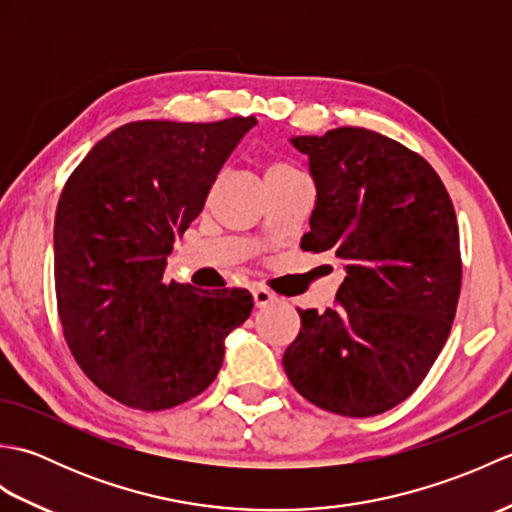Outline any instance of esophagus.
<instances>
[{
    "mask_svg": "<svg viewBox=\"0 0 512 512\" xmlns=\"http://www.w3.org/2000/svg\"><path fill=\"white\" fill-rule=\"evenodd\" d=\"M253 301H255V308H266V306H273V303L277 301V295H275V292L266 290L264 286H255L253 288Z\"/></svg>",
    "mask_w": 512,
    "mask_h": 512,
    "instance_id": "1",
    "label": "esophagus"
}]
</instances>
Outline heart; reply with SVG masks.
Instances as JSON below:
<instances>
[{"label":"heart","mask_w":512,"mask_h":512,"mask_svg":"<svg viewBox=\"0 0 512 512\" xmlns=\"http://www.w3.org/2000/svg\"><path fill=\"white\" fill-rule=\"evenodd\" d=\"M286 173H297L295 169H290L288 165H281V162H275V165H270L264 173V178H273V176H286Z\"/></svg>","instance_id":"obj_1"}]
</instances>
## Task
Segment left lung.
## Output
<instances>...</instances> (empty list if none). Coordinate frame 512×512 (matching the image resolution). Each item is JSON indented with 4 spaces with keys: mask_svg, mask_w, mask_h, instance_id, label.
<instances>
[{
    "mask_svg": "<svg viewBox=\"0 0 512 512\" xmlns=\"http://www.w3.org/2000/svg\"><path fill=\"white\" fill-rule=\"evenodd\" d=\"M290 145L317 189L301 248L332 253L345 279L334 308L299 310L281 363L312 405L376 416L416 391L451 332L462 284L453 204L427 160L369 129Z\"/></svg>",
    "mask_w": 512,
    "mask_h": 512,
    "instance_id": "1",
    "label": "left lung"
}]
</instances>
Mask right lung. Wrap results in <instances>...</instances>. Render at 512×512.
I'll list each match as a JSON object with an SVG mask.
<instances>
[{
	"instance_id": "add662e5",
	"label": "right lung",
	"mask_w": 512,
	"mask_h": 512,
	"mask_svg": "<svg viewBox=\"0 0 512 512\" xmlns=\"http://www.w3.org/2000/svg\"><path fill=\"white\" fill-rule=\"evenodd\" d=\"M255 116L220 123L134 121L72 171L54 217V284L65 341L107 396L160 411L209 387L224 341L253 312L248 290L167 284L176 237Z\"/></svg>"
}]
</instances>
